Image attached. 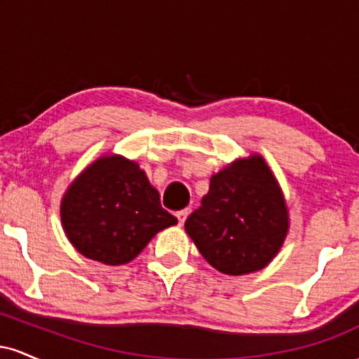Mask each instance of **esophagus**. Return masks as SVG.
Listing matches in <instances>:
<instances>
[{
	"label": "esophagus",
	"mask_w": 359,
	"mask_h": 359,
	"mask_svg": "<svg viewBox=\"0 0 359 359\" xmlns=\"http://www.w3.org/2000/svg\"><path fill=\"white\" fill-rule=\"evenodd\" d=\"M175 216H177V219H179V224L182 226L184 222H185V219H187V216H189V209H182V211L177 212Z\"/></svg>",
	"instance_id": "34e87169"
}]
</instances>
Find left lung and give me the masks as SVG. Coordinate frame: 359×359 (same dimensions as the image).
I'll return each instance as SVG.
<instances>
[{
  "instance_id": "8db88e82",
  "label": "left lung",
  "mask_w": 359,
  "mask_h": 359,
  "mask_svg": "<svg viewBox=\"0 0 359 359\" xmlns=\"http://www.w3.org/2000/svg\"><path fill=\"white\" fill-rule=\"evenodd\" d=\"M185 231L221 273L265 269L285 241L288 209L263 156L238 158L214 174L201 208L185 221Z\"/></svg>"
}]
</instances>
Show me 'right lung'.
Masks as SVG:
<instances>
[{
  "instance_id": "1",
  "label": "right lung",
  "mask_w": 359,
  "mask_h": 359,
  "mask_svg": "<svg viewBox=\"0 0 359 359\" xmlns=\"http://www.w3.org/2000/svg\"><path fill=\"white\" fill-rule=\"evenodd\" d=\"M65 236L86 258L125 265L177 217L160 205V194L133 160L104 155L86 167L60 203Z\"/></svg>"
}]
</instances>
